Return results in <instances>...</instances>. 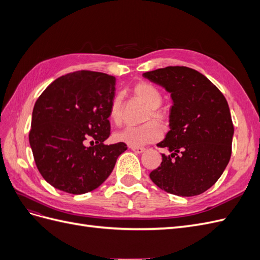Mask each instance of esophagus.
<instances>
[{
  "label": "esophagus",
  "instance_id": "obj_1",
  "mask_svg": "<svg viewBox=\"0 0 260 260\" xmlns=\"http://www.w3.org/2000/svg\"><path fill=\"white\" fill-rule=\"evenodd\" d=\"M131 149L136 154H141V153H144L145 152V148L144 147H137V146H131Z\"/></svg>",
  "mask_w": 260,
  "mask_h": 260
}]
</instances>
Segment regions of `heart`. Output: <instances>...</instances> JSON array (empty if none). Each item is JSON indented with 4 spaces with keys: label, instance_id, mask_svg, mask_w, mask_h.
Listing matches in <instances>:
<instances>
[{
    "label": "heart",
    "instance_id": "obj_1",
    "mask_svg": "<svg viewBox=\"0 0 260 260\" xmlns=\"http://www.w3.org/2000/svg\"><path fill=\"white\" fill-rule=\"evenodd\" d=\"M132 92L136 99L148 108V112H146L144 117V122L146 123L140 127H127L118 131L114 135V140L116 142L140 147L161 139L162 130L156 122L166 125L169 117L166 112L159 109L162 103V95L156 86L147 82H139L133 86ZM108 117L109 120L115 124L121 122L122 100L120 95H116L113 99L109 106Z\"/></svg>",
    "mask_w": 260,
    "mask_h": 260
}]
</instances>
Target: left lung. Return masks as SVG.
<instances>
[{
  "instance_id": "obj_1",
  "label": "left lung",
  "mask_w": 260,
  "mask_h": 260,
  "mask_svg": "<svg viewBox=\"0 0 260 260\" xmlns=\"http://www.w3.org/2000/svg\"><path fill=\"white\" fill-rule=\"evenodd\" d=\"M143 77L170 93V130L157 144L166 147L160 166L149 174L165 192L195 196L222 175L231 157L234 128L223 94L198 70L169 66Z\"/></svg>"
}]
</instances>
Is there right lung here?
<instances>
[{
  "instance_id": "obj_1",
  "label": "right lung",
  "mask_w": 260,
  "mask_h": 260,
  "mask_svg": "<svg viewBox=\"0 0 260 260\" xmlns=\"http://www.w3.org/2000/svg\"><path fill=\"white\" fill-rule=\"evenodd\" d=\"M115 84L113 76L80 70L57 78L37 100L29 143L38 170L57 190H95L127 149L124 143H103L111 135L108 111ZM89 139L92 144L86 147Z\"/></svg>"
}]
</instances>
